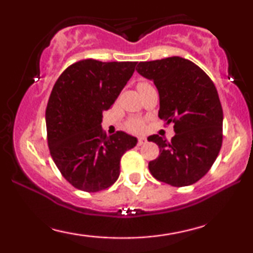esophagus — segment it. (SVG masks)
Here are the masks:
<instances>
[{"label":"esophagus","mask_w":253,"mask_h":253,"mask_svg":"<svg viewBox=\"0 0 253 253\" xmlns=\"http://www.w3.org/2000/svg\"><path fill=\"white\" fill-rule=\"evenodd\" d=\"M147 143V139L145 138V136H140V138L138 139V145H144Z\"/></svg>","instance_id":"34e87169"}]
</instances>
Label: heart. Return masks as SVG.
I'll list each match as a JSON object with an SVG mask.
<instances>
[{
	"label": "heart",
	"mask_w": 253,
	"mask_h": 253,
	"mask_svg": "<svg viewBox=\"0 0 253 253\" xmlns=\"http://www.w3.org/2000/svg\"><path fill=\"white\" fill-rule=\"evenodd\" d=\"M145 85H149L147 83H139L138 84V89H140L141 86H145ZM128 128L130 130H140L141 128H143V125H141L140 121L138 120H132L130 123L128 124Z\"/></svg>",
	"instance_id": "obj_1"
}]
</instances>
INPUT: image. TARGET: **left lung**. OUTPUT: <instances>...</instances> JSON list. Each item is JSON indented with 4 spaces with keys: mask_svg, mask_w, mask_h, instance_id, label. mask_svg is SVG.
I'll list each match as a JSON object with an SVG mask.
<instances>
[{
    "mask_svg": "<svg viewBox=\"0 0 253 253\" xmlns=\"http://www.w3.org/2000/svg\"><path fill=\"white\" fill-rule=\"evenodd\" d=\"M136 71L158 90L159 119L175 124L171 141L157 134L147 138L159 146L150 172L172 187L194 184L221 149L223 114L215 85L196 64L177 56L140 62Z\"/></svg>",
    "mask_w": 253,
    "mask_h": 253,
    "instance_id": "8db88e82",
    "label": "left lung"
}]
</instances>
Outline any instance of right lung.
I'll return each instance as SVG.
<instances>
[{"instance_id":"add662e5","label":"right lung","mask_w":253,"mask_h":253,"mask_svg":"<svg viewBox=\"0 0 253 253\" xmlns=\"http://www.w3.org/2000/svg\"><path fill=\"white\" fill-rule=\"evenodd\" d=\"M136 62L85 59L60 75L46 108L47 143L64 178L77 189L96 193L114 184L120 159L138 139L119 130L107 136L102 112L115 102Z\"/></svg>"}]
</instances>
